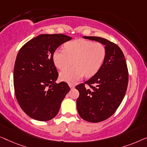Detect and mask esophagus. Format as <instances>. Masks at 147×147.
<instances>
[{
    "label": "esophagus",
    "instance_id": "1",
    "mask_svg": "<svg viewBox=\"0 0 147 147\" xmlns=\"http://www.w3.org/2000/svg\"><path fill=\"white\" fill-rule=\"evenodd\" d=\"M69 85L70 86V88H74V86H75V85H74V84H72V83H69Z\"/></svg>",
    "mask_w": 147,
    "mask_h": 147
}]
</instances>
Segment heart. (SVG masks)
I'll return each mask as SVG.
<instances>
[{
	"mask_svg": "<svg viewBox=\"0 0 147 147\" xmlns=\"http://www.w3.org/2000/svg\"><path fill=\"white\" fill-rule=\"evenodd\" d=\"M106 57V49L100 42L82 38L69 41L65 45V50L57 49L53 53L55 65L60 70H64L73 65L74 67L61 72L62 80L74 82L85 74L92 77L102 67Z\"/></svg>",
	"mask_w": 147,
	"mask_h": 147,
	"instance_id": "heart-1",
	"label": "heart"
}]
</instances>
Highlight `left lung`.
<instances>
[{
  "label": "left lung",
  "mask_w": 147,
  "mask_h": 147,
  "mask_svg": "<svg viewBox=\"0 0 147 147\" xmlns=\"http://www.w3.org/2000/svg\"><path fill=\"white\" fill-rule=\"evenodd\" d=\"M104 45L106 57L98 73L78 84L76 107L80 117L90 123H98L111 117L125 96L129 81L127 63L119 47L98 36H83ZM87 84L90 89H86Z\"/></svg>",
  "instance_id": "1"
}]
</instances>
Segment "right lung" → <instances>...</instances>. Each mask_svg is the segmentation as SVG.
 <instances>
[{
    "label": "right lung",
    "instance_id": "1",
    "mask_svg": "<svg viewBox=\"0 0 147 147\" xmlns=\"http://www.w3.org/2000/svg\"><path fill=\"white\" fill-rule=\"evenodd\" d=\"M72 38L63 34H40L20 49L14 68V88L20 108L32 119L51 120L69 92L67 83H57L55 51Z\"/></svg>",
    "mask_w": 147,
    "mask_h": 147
}]
</instances>
